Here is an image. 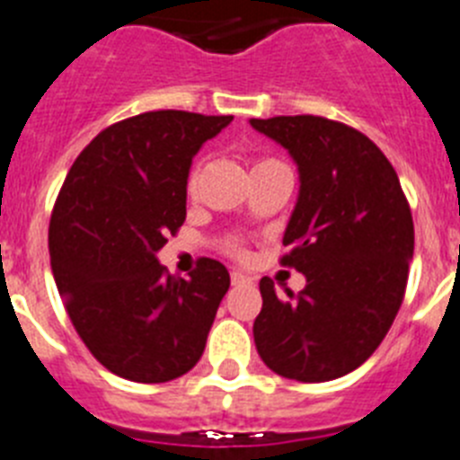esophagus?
<instances>
[{"instance_id":"1","label":"esophagus","mask_w":460,"mask_h":460,"mask_svg":"<svg viewBox=\"0 0 460 460\" xmlns=\"http://www.w3.org/2000/svg\"><path fill=\"white\" fill-rule=\"evenodd\" d=\"M250 283V276H245L243 271H231V285H245Z\"/></svg>"}]
</instances>
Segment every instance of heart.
I'll use <instances>...</instances> for the list:
<instances>
[{
  "mask_svg": "<svg viewBox=\"0 0 460 460\" xmlns=\"http://www.w3.org/2000/svg\"><path fill=\"white\" fill-rule=\"evenodd\" d=\"M261 164H271V161H260V164H257V165H261ZM187 187H189V191H194V187H196V171L191 172V175H189V184H187Z\"/></svg>",
  "mask_w": 460,
  "mask_h": 460,
  "instance_id": "b5f03b06",
  "label": "heart"
}]
</instances>
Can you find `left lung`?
<instances>
[{
  "label": "left lung",
  "instance_id": "1",
  "mask_svg": "<svg viewBox=\"0 0 460 460\" xmlns=\"http://www.w3.org/2000/svg\"><path fill=\"white\" fill-rule=\"evenodd\" d=\"M288 149L299 196L285 266L306 278L288 299L261 278L257 353L285 379L320 384L367 360L391 330L414 257V222L391 161L360 130L323 117L250 119Z\"/></svg>",
  "mask_w": 460,
  "mask_h": 460
}]
</instances>
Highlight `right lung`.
<instances>
[{"mask_svg": "<svg viewBox=\"0 0 460 460\" xmlns=\"http://www.w3.org/2000/svg\"><path fill=\"white\" fill-rule=\"evenodd\" d=\"M234 117L145 111L105 128L58 194L49 252L81 341L110 372L164 384L200 360L229 271L199 261L175 278L156 252L187 217L191 161Z\"/></svg>", "mask_w": 460, "mask_h": 460, "instance_id": "add662e5", "label": "right lung"}]
</instances>
